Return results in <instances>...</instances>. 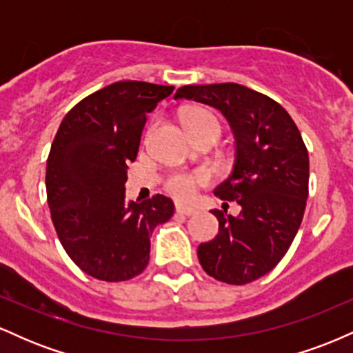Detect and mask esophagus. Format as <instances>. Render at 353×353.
I'll list each match as a JSON object with an SVG mask.
<instances>
[{
    "label": "esophagus",
    "instance_id": "esophagus-1",
    "mask_svg": "<svg viewBox=\"0 0 353 353\" xmlns=\"http://www.w3.org/2000/svg\"><path fill=\"white\" fill-rule=\"evenodd\" d=\"M176 210L179 214H184V216H192V214H196V209L185 204H176Z\"/></svg>",
    "mask_w": 353,
    "mask_h": 353
}]
</instances>
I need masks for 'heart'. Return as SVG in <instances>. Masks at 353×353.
<instances>
[{
    "instance_id": "heart-1",
    "label": "heart",
    "mask_w": 353,
    "mask_h": 353,
    "mask_svg": "<svg viewBox=\"0 0 353 353\" xmlns=\"http://www.w3.org/2000/svg\"><path fill=\"white\" fill-rule=\"evenodd\" d=\"M182 123H184L185 129L190 136L201 134V132H209V134L219 136L221 132V125L219 121L212 112L205 111L201 108H192L182 111ZM205 174L197 171V172H174L172 176H169L168 182H165V188L172 196L179 197V199H189L194 196L197 185L204 184Z\"/></svg>"
}]
</instances>
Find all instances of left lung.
Returning <instances> with one entry per match:
<instances>
[{
    "instance_id": "1",
    "label": "left lung",
    "mask_w": 353,
    "mask_h": 353,
    "mask_svg": "<svg viewBox=\"0 0 353 353\" xmlns=\"http://www.w3.org/2000/svg\"><path fill=\"white\" fill-rule=\"evenodd\" d=\"M174 99L208 104L229 121L236 161L214 194L237 202L241 212L212 210L219 234L199 245L197 257L217 281L252 282L281 262L301 228L309 196V152L301 131L281 104L242 84L182 86Z\"/></svg>"
}]
</instances>
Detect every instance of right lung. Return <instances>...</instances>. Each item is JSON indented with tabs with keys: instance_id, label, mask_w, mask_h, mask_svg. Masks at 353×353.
<instances>
[{
	"instance_id": "1",
	"label": "right lung",
	"mask_w": 353,
	"mask_h": 353,
	"mask_svg": "<svg viewBox=\"0 0 353 353\" xmlns=\"http://www.w3.org/2000/svg\"><path fill=\"white\" fill-rule=\"evenodd\" d=\"M174 86L119 81L79 101L51 144L46 192L64 250L83 272L106 282L136 277L149 262L152 230L174 214L169 197L125 202L128 164L157 103Z\"/></svg>"
}]
</instances>
